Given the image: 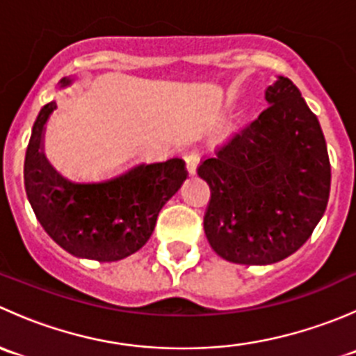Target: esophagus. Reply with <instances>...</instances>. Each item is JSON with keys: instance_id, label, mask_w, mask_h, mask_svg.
<instances>
[{"instance_id": "esophagus-1", "label": "esophagus", "mask_w": 356, "mask_h": 356, "mask_svg": "<svg viewBox=\"0 0 356 356\" xmlns=\"http://www.w3.org/2000/svg\"><path fill=\"white\" fill-rule=\"evenodd\" d=\"M200 161H201V153H198V152H191L186 155V168H188L189 174H195L196 168H198V165H200Z\"/></svg>"}]
</instances>
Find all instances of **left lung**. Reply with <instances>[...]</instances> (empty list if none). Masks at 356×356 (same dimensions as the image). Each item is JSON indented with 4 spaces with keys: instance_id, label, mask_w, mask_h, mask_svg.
I'll return each instance as SVG.
<instances>
[{
    "instance_id": "1",
    "label": "left lung",
    "mask_w": 356,
    "mask_h": 356,
    "mask_svg": "<svg viewBox=\"0 0 356 356\" xmlns=\"http://www.w3.org/2000/svg\"><path fill=\"white\" fill-rule=\"evenodd\" d=\"M268 106L198 167L210 186L203 225L224 260L268 265L307 243L324 215L331 163L317 117L288 77L265 91Z\"/></svg>"
}]
</instances>
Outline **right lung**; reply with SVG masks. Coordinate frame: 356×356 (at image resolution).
<instances>
[{
    "label": "right lung",
    "instance_id": "add662e5",
    "mask_svg": "<svg viewBox=\"0 0 356 356\" xmlns=\"http://www.w3.org/2000/svg\"><path fill=\"white\" fill-rule=\"evenodd\" d=\"M70 82L63 77L58 84L65 88ZM55 108V102L42 106L32 127L24 163L29 203L49 238L70 254L122 260L153 234L161 207L188 177L184 160L141 163L105 182H72L44 156V125Z\"/></svg>",
    "mask_w": 356,
    "mask_h": 356
}]
</instances>
